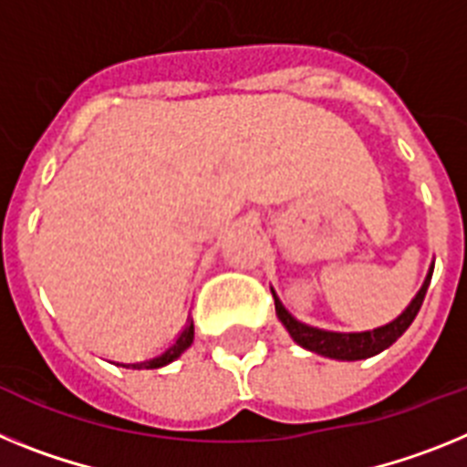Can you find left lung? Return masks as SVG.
I'll return each mask as SVG.
<instances>
[{"label": "left lung", "mask_w": 467, "mask_h": 467, "mask_svg": "<svg viewBox=\"0 0 467 467\" xmlns=\"http://www.w3.org/2000/svg\"><path fill=\"white\" fill-rule=\"evenodd\" d=\"M432 279V267H430L428 277H425L423 286L416 294V298L411 301V306L395 319V322L385 324L380 329L364 331V334H336V331H322L315 329V327H307V324L296 322L289 312L284 310V306L279 303V298L275 296V310H277L279 322L286 327V331L291 334V338L303 346L306 350L317 352V355L331 357V359H348V362H355V359H367V357H374L379 352H383L385 348H390L404 331L411 327V322L419 315L420 306H423V298L428 294V284Z\"/></svg>", "instance_id": "1"}]
</instances>
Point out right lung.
I'll list each match as a JSON object with an SVG mask.
<instances>
[{
	"mask_svg": "<svg viewBox=\"0 0 467 467\" xmlns=\"http://www.w3.org/2000/svg\"><path fill=\"white\" fill-rule=\"evenodd\" d=\"M192 336H194V329H192V324H190L188 329H185L183 334L178 336L176 343H173V346L169 348V350H166L164 355L155 357V359H150V362L129 364V367H133V368H160V367H164V364L173 362V359H176V357L181 355V352H183L185 348H190V343H192Z\"/></svg>",
	"mask_w": 467,
	"mask_h": 467,
	"instance_id": "1",
	"label": "right lung"
}]
</instances>
